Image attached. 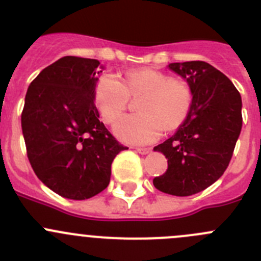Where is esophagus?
Here are the masks:
<instances>
[{
  "mask_svg": "<svg viewBox=\"0 0 261 261\" xmlns=\"http://www.w3.org/2000/svg\"><path fill=\"white\" fill-rule=\"evenodd\" d=\"M136 151H138L139 154L145 155V154H149V152L151 151V149H150V147H136Z\"/></svg>",
  "mask_w": 261,
  "mask_h": 261,
  "instance_id": "34e87169",
  "label": "esophagus"
}]
</instances>
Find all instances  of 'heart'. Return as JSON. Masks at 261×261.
Masks as SVG:
<instances>
[{"mask_svg":"<svg viewBox=\"0 0 261 261\" xmlns=\"http://www.w3.org/2000/svg\"><path fill=\"white\" fill-rule=\"evenodd\" d=\"M130 101H139L136 116L126 117L116 127L123 141L151 143L163 133L180 130L191 116L194 92L183 78L152 68L128 69L120 77L105 75L93 89V105L99 117L114 126L127 111Z\"/></svg>","mask_w":261,"mask_h":261,"instance_id":"b5f03b06","label":"heart"}]
</instances>
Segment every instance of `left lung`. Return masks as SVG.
Listing matches in <instances>:
<instances>
[{
  "label": "left lung",
  "instance_id": "obj_1",
  "mask_svg": "<svg viewBox=\"0 0 261 261\" xmlns=\"http://www.w3.org/2000/svg\"><path fill=\"white\" fill-rule=\"evenodd\" d=\"M169 68L191 84L194 102L186 125L154 147L165 155L168 169L152 183L160 192L186 197L227 169L243 126V102L232 82L208 63H170Z\"/></svg>",
  "mask_w": 261,
  "mask_h": 261
}]
</instances>
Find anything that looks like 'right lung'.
Listing matches in <instances>:
<instances>
[{
    "label": "right lung",
    "mask_w": 261,
    "mask_h": 261,
    "mask_svg": "<svg viewBox=\"0 0 261 261\" xmlns=\"http://www.w3.org/2000/svg\"><path fill=\"white\" fill-rule=\"evenodd\" d=\"M102 73L97 59L60 58L30 83L21 127L31 168L48 188L87 199L107 188L116 155L128 149L114 138L93 105Z\"/></svg>",
    "instance_id": "1"
}]
</instances>
